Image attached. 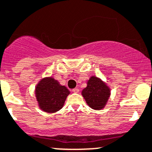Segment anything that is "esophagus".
<instances>
[{"label":"esophagus","instance_id":"obj_1","mask_svg":"<svg viewBox=\"0 0 152 152\" xmlns=\"http://www.w3.org/2000/svg\"><path fill=\"white\" fill-rule=\"evenodd\" d=\"M72 91H73V93H75V94H77V93L79 92V90L78 89V88H74V89L72 90Z\"/></svg>","mask_w":152,"mask_h":152}]
</instances>
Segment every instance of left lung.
<instances>
[{
	"label": "left lung",
	"instance_id": "8db88e82",
	"mask_svg": "<svg viewBox=\"0 0 152 152\" xmlns=\"http://www.w3.org/2000/svg\"><path fill=\"white\" fill-rule=\"evenodd\" d=\"M82 95L90 107L94 110H102L108 101L110 91L105 82L92 76L87 82L86 88L82 90Z\"/></svg>",
	"mask_w": 152,
	"mask_h": 152
}]
</instances>
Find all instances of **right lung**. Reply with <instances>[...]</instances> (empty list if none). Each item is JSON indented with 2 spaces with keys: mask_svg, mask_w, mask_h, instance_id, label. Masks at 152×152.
<instances>
[{
  "mask_svg": "<svg viewBox=\"0 0 152 152\" xmlns=\"http://www.w3.org/2000/svg\"><path fill=\"white\" fill-rule=\"evenodd\" d=\"M35 94L41 110L56 113L62 108L70 91L53 77H45L35 86Z\"/></svg>",
  "mask_w": 152,
  "mask_h": 152,
  "instance_id": "right-lung-1",
  "label": "right lung"
}]
</instances>
